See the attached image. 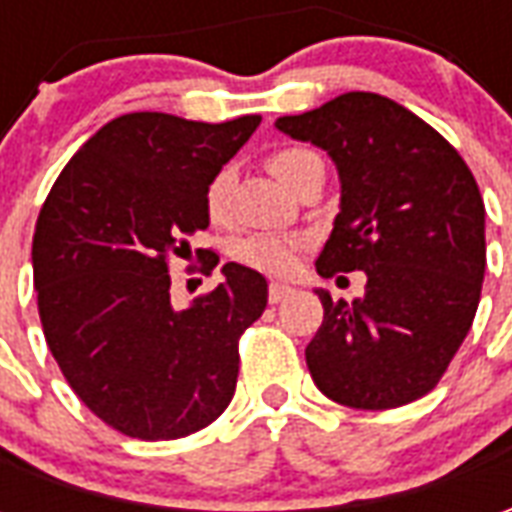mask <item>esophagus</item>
I'll list each match as a JSON object with an SVG mask.
<instances>
[{
	"instance_id": "obj_1",
	"label": "esophagus",
	"mask_w": 512,
	"mask_h": 512,
	"mask_svg": "<svg viewBox=\"0 0 512 512\" xmlns=\"http://www.w3.org/2000/svg\"><path fill=\"white\" fill-rule=\"evenodd\" d=\"M290 293H293V288L285 285V282H271V285H268V301H271V304H279L282 299H288Z\"/></svg>"
}]
</instances>
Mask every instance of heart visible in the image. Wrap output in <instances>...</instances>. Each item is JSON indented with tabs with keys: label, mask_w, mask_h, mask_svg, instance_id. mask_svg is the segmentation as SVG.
I'll return each mask as SVG.
<instances>
[{
	"label": "heart",
	"mask_w": 512,
	"mask_h": 512,
	"mask_svg": "<svg viewBox=\"0 0 512 512\" xmlns=\"http://www.w3.org/2000/svg\"><path fill=\"white\" fill-rule=\"evenodd\" d=\"M312 150L304 147H285L268 156V169L271 175L288 189L293 180L299 178V172L310 161H315ZM227 191H230V169H219L205 189V208L211 213V219H222L224 202H227ZM235 257L246 263V266L257 268V271H268V274H282L293 266L296 257V241L285 238V235H252L238 244Z\"/></svg>",
	"instance_id": "1"
}]
</instances>
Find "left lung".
Returning a JSON list of instances; mask_svg holds the SVG:
<instances>
[{
	"label": "left lung",
	"mask_w": 512,
	"mask_h": 512,
	"mask_svg": "<svg viewBox=\"0 0 512 512\" xmlns=\"http://www.w3.org/2000/svg\"><path fill=\"white\" fill-rule=\"evenodd\" d=\"M274 126L326 150L340 178L318 274L367 277L351 304L315 288L323 323L304 351L312 381L365 411L428 395L480 304L485 205L474 175L425 120L376 93L337 95Z\"/></svg>",
	"instance_id": "left-lung-1"
}]
</instances>
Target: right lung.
I'll return each mask as SVG.
<instances>
[{"instance_id":"obj_1","label":"right lung","mask_w":512,"mask_h":512,"mask_svg":"<svg viewBox=\"0 0 512 512\" xmlns=\"http://www.w3.org/2000/svg\"><path fill=\"white\" fill-rule=\"evenodd\" d=\"M257 126L260 115L115 117L40 208L32 271L49 351L84 406L126 436L183 439L233 400L238 337L266 310V277L227 263L224 282L175 310L167 257L211 224L205 189Z\"/></svg>"}]
</instances>
